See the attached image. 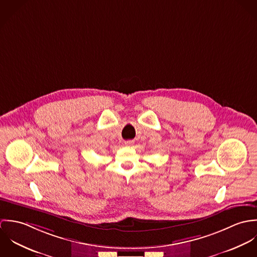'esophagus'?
<instances>
[{
    "mask_svg": "<svg viewBox=\"0 0 257 257\" xmlns=\"http://www.w3.org/2000/svg\"><path fill=\"white\" fill-rule=\"evenodd\" d=\"M134 145V142L133 141H126V142H124V146L125 147H132Z\"/></svg>",
    "mask_w": 257,
    "mask_h": 257,
    "instance_id": "1",
    "label": "esophagus"
}]
</instances>
